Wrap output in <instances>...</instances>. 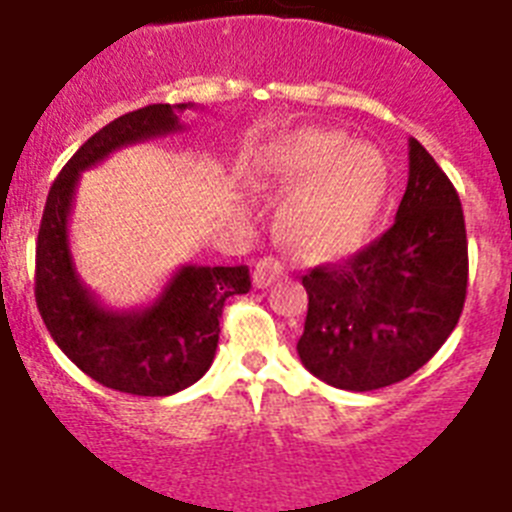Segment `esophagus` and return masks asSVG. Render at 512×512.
Segmentation results:
<instances>
[{"label":"esophagus","mask_w":512,"mask_h":512,"mask_svg":"<svg viewBox=\"0 0 512 512\" xmlns=\"http://www.w3.org/2000/svg\"><path fill=\"white\" fill-rule=\"evenodd\" d=\"M282 272H285V264L272 259V256H267V259H261L259 264H256V269H253V285H256V288H267V285H272Z\"/></svg>","instance_id":"obj_1"}]
</instances>
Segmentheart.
<instances>
[{
	"instance_id": "obj_1",
	"label": "heart",
	"mask_w": 512,
	"mask_h": 512,
	"mask_svg": "<svg viewBox=\"0 0 512 512\" xmlns=\"http://www.w3.org/2000/svg\"><path fill=\"white\" fill-rule=\"evenodd\" d=\"M259 177L275 190H293L282 203V230L301 251L322 259L365 240L388 190L378 147L317 126L272 142L261 155Z\"/></svg>"
}]
</instances>
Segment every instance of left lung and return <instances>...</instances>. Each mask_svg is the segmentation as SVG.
Returning <instances> with one entry per match:
<instances>
[{
	"label": "left lung",
	"instance_id": "left-lung-1",
	"mask_svg": "<svg viewBox=\"0 0 512 512\" xmlns=\"http://www.w3.org/2000/svg\"><path fill=\"white\" fill-rule=\"evenodd\" d=\"M309 293L298 357L343 391L410 378L455 330L468 290V237L457 190L410 137L396 222L365 251L301 277Z\"/></svg>",
	"mask_w": 512,
	"mask_h": 512
}]
</instances>
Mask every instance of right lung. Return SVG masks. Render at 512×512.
Masks as SVG:
<instances>
[{"label": "right lung", "mask_w": 512, "mask_h": 512, "mask_svg": "<svg viewBox=\"0 0 512 512\" xmlns=\"http://www.w3.org/2000/svg\"><path fill=\"white\" fill-rule=\"evenodd\" d=\"M192 102L147 105L102 126L73 153L49 187L36 237V306L73 365L102 386L134 396H171L206 375L219 343L224 301L251 290L248 267L174 272L161 296L142 309H108L81 282L71 256L68 219L81 171L126 145L182 132Z\"/></svg>", "instance_id": "right-lung-1"}]
</instances>
